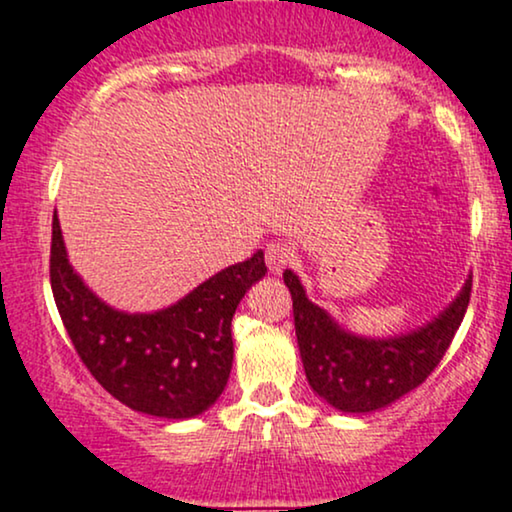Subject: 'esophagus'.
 <instances>
[{"instance_id":"esophagus-1","label":"esophagus","mask_w":512,"mask_h":512,"mask_svg":"<svg viewBox=\"0 0 512 512\" xmlns=\"http://www.w3.org/2000/svg\"><path fill=\"white\" fill-rule=\"evenodd\" d=\"M294 261V249L289 242H282V239H277V242H270L266 246V263L270 268V273L280 275L282 270H285L289 263Z\"/></svg>"}]
</instances>
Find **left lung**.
I'll list each match as a JSON object with an SVG mask.
<instances>
[{
  "instance_id": "8db88e82",
  "label": "left lung",
  "mask_w": 512,
  "mask_h": 512,
  "mask_svg": "<svg viewBox=\"0 0 512 512\" xmlns=\"http://www.w3.org/2000/svg\"><path fill=\"white\" fill-rule=\"evenodd\" d=\"M294 301V327L301 361L315 394L344 413H370L420 387L437 368L468 311L472 277L456 301L420 330L391 339L346 332L323 308L308 301L299 277L285 270Z\"/></svg>"
}]
</instances>
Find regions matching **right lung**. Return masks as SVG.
Returning a JSON list of instances; mask_svg holds the SVG:
<instances>
[{
    "mask_svg": "<svg viewBox=\"0 0 512 512\" xmlns=\"http://www.w3.org/2000/svg\"><path fill=\"white\" fill-rule=\"evenodd\" d=\"M266 270L256 251L178 304L130 315L106 306L73 273L59 218L52 223L49 280L80 361L113 399L156 418H194L223 394L235 356L232 315Z\"/></svg>",
    "mask_w": 512,
    "mask_h": 512,
    "instance_id": "1",
    "label": "right lung"
}]
</instances>
